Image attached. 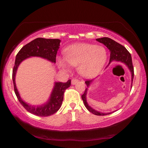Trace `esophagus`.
Returning <instances> with one entry per match:
<instances>
[{
	"label": "esophagus",
	"instance_id": "obj_1",
	"mask_svg": "<svg viewBox=\"0 0 148 148\" xmlns=\"http://www.w3.org/2000/svg\"><path fill=\"white\" fill-rule=\"evenodd\" d=\"M77 82H78V80L76 79H73L71 80V84L72 85H75Z\"/></svg>",
	"mask_w": 148,
	"mask_h": 148
}]
</instances>
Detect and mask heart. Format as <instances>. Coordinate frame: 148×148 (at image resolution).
Returning <instances> with one entry per match:
<instances>
[{
    "mask_svg": "<svg viewBox=\"0 0 148 148\" xmlns=\"http://www.w3.org/2000/svg\"><path fill=\"white\" fill-rule=\"evenodd\" d=\"M64 57H56L58 65L69 71V64L77 66L78 73L86 78H93L101 72L106 64L108 54L102 46L88 43H77L70 45L64 50Z\"/></svg>",
    "mask_w": 148,
    "mask_h": 148,
    "instance_id": "obj_1",
    "label": "heart"
}]
</instances>
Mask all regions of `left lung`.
<instances>
[{
  "mask_svg": "<svg viewBox=\"0 0 148 148\" xmlns=\"http://www.w3.org/2000/svg\"><path fill=\"white\" fill-rule=\"evenodd\" d=\"M96 40L100 43L104 44L106 46L108 49L110 50V60H109L108 65L112 62H120L121 63L125 64L130 71L131 75V88H132V84H133V77H134V71H133V66L132 64V58H131V54L129 53L128 50L125 48L124 46L121 45V44H119L118 42H115L114 40L109 38H97ZM94 82V79L86 81V84L87 85V88L85 90L84 94L82 96V98L83 101H84V104L85 106L88 110L93 113L94 114L96 115H100V116H104V115L110 114L112 113L111 112H102L100 111H98L97 110H95L93 108L92 106H90L88 104V102H87V94H88V92L89 88H90L91 85Z\"/></svg>",
  "mask_w": 148,
  "mask_h": 148,
  "instance_id": "obj_1",
  "label": "left lung"
}]
</instances>
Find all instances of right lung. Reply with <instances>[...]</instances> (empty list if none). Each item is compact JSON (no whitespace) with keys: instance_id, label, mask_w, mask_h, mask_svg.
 <instances>
[{"instance_id":"1","label":"right lung","mask_w":148,"mask_h":148,"mask_svg":"<svg viewBox=\"0 0 148 148\" xmlns=\"http://www.w3.org/2000/svg\"><path fill=\"white\" fill-rule=\"evenodd\" d=\"M60 40L59 39L38 38L24 46L16 56L15 66L13 70V82L15 93L22 106L28 112L37 116H50L59 110L63 100L64 91L71 86V80H68L66 83L54 82L48 100L44 104L35 106L27 103L21 98L15 83L17 71L19 64L24 60L31 57H40L52 63H56V56L58 48H60Z\"/></svg>"}]
</instances>
